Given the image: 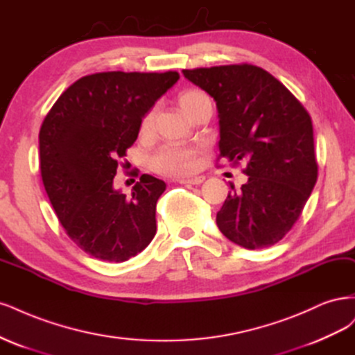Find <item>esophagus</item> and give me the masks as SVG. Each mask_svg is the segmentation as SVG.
Segmentation results:
<instances>
[{
    "label": "esophagus",
    "instance_id": "1",
    "mask_svg": "<svg viewBox=\"0 0 355 355\" xmlns=\"http://www.w3.org/2000/svg\"><path fill=\"white\" fill-rule=\"evenodd\" d=\"M203 181H205V177H202V175L194 177V178H181V180H178L180 184H191V186L202 184Z\"/></svg>",
    "mask_w": 355,
    "mask_h": 355
}]
</instances>
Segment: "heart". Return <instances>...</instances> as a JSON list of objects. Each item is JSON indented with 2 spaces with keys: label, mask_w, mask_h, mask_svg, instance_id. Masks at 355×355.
<instances>
[{
  "label": "heart",
  "mask_w": 355,
  "mask_h": 355,
  "mask_svg": "<svg viewBox=\"0 0 355 355\" xmlns=\"http://www.w3.org/2000/svg\"><path fill=\"white\" fill-rule=\"evenodd\" d=\"M209 100L200 91L189 89L181 93L178 97V105L181 112L186 116H191V113L196 110L203 101ZM155 119V112L150 110L146 113V116L141 121V132L146 134L152 130ZM194 157H196V150L189 147H181L177 144H166L159 148V150L152 157V168L159 174L169 175V177H180L190 174L194 169Z\"/></svg>",
  "instance_id": "b5f03b06"
}]
</instances>
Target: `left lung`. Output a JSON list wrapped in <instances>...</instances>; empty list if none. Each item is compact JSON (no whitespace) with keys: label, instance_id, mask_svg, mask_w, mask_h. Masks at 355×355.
Segmentation results:
<instances>
[{"label":"left lung","instance_id":"8db88e82","mask_svg":"<svg viewBox=\"0 0 355 355\" xmlns=\"http://www.w3.org/2000/svg\"><path fill=\"white\" fill-rule=\"evenodd\" d=\"M215 100L220 157L246 161L248 182L228 193L216 225L246 249L272 246L284 237L317 181L313 122L279 79L254 64L182 71Z\"/></svg>","mask_w":355,"mask_h":355}]
</instances>
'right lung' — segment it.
Listing matches in <instances>:
<instances>
[{"label": "right lung", "instance_id": "right-lung-1", "mask_svg": "<svg viewBox=\"0 0 355 355\" xmlns=\"http://www.w3.org/2000/svg\"><path fill=\"white\" fill-rule=\"evenodd\" d=\"M178 72H100L57 98L40 130L41 177L66 234L101 261L135 257L156 234V202L166 184L143 174L131 196L113 187L119 159Z\"/></svg>", "mask_w": 355, "mask_h": 355}]
</instances>
